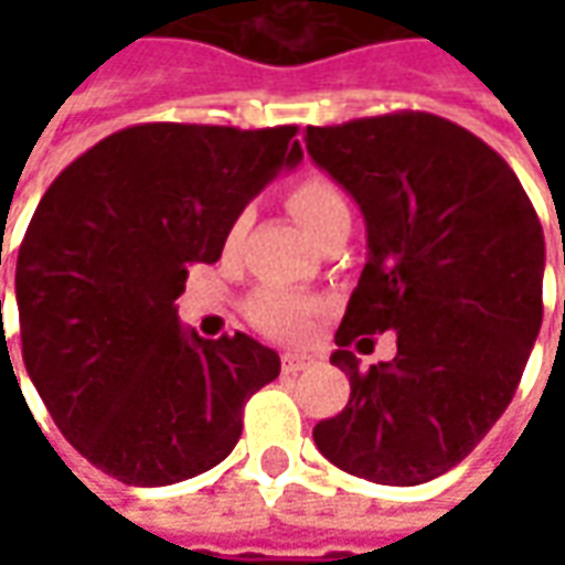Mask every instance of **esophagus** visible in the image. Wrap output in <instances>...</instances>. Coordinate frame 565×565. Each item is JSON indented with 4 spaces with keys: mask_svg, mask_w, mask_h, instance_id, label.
Masks as SVG:
<instances>
[{
    "mask_svg": "<svg viewBox=\"0 0 565 565\" xmlns=\"http://www.w3.org/2000/svg\"><path fill=\"white\" fill-rule=\"evenodd\" d=\"M315 363L308 354H284L281 356V369L287 372V375H296V372H302V369H308Z\"/></svg>",
    "mask_w": 565,
    "mask_h": 565,
    "instance_id": "esophagus-1",
    "label": "esophagus"
}]
</instances>
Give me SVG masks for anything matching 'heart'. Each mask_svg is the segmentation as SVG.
Returning a JSON list of instances; mask_svg holds the SVG:
<instances>
[{
  "instance_id": "1",
  "label": "heart",
  "mask_w": 565,
  "mask_h": 565,
  "mask_svg": "<svg viewBox=\"0 0 565 565\" xmlns=\"http://www.w3.org/2000/svg\"><path fill=\"white\" fill-rule=\"evenodd\" d=\"M287 205L296 214V221L306 226L311 238L339 214H348V202H344L342 190L332 184L327 174H302L296 178L290 190H287ZM247 226V211L235 214L226 230V245H235ZM250 320L257 323L259 330L269 332L275 339H287L296 342L302 339L311 327V320L318 318L320 302L306 294H296L287 287H263L254 299L247 302Z\"/></svg>"
}]
</instances>
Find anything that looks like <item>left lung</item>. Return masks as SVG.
<instances>
[{"mask_svg": "<svg viewBox=\"0 0 565 565\" xmlns=\"http://www.w3.org/2000/svg\"><path fill=\"white\" fill-rule=\"evenodd\" d=\"M306 148L369 238L330 356L351 399L315 445L356 478L424 484L472 454L521 384L542 327V223L509 162L438 115L308 127ZM387 329L397 356L363 373L347 348Z\"/></svg>", "mask_w": 565, "mask_h": 565, "instance_id": "8db88e82", "label": "left lung"}]
</instances>
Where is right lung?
<instances>
[{"mask_svg": "<svg viewBox=\"0 0 565 565\" xmlns=\"http://www.w3.org/2000/svg\"><path fill=\"white\" fill-rule=\"evenodd\" d=\"M296 127L139 124L56 174L20 242L23 363L81 457L166 487L230 457L278 354L245 332L199 339L174 299L217 263L250 199L302 160ZM2 306V302H0Z\"/></svg>", "mask_w": 565, "mask_h": 565, "instance_id": "right-lung-1", "label": "right lung"}]
</instances>
